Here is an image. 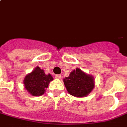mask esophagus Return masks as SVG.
Returning a JSON list of instances; mask_svg holds the SVG:
<instances>
[{
	"label": "esophagus",
	"mask_w": 127,
	"mask_h": 127,
	"mask_svg": "<svg viewBox=\"0 0 127 127\" xmlns=\"http://www.w3.org/2000/svg\"><path fill=\"white\" fill-rule=\"evenodd\" d=\"M61 77H62V76H61L60 74H56V76H55V78H57V79H60Z\"/></svg>",
	"instance_id": "34e87169"
}]
</instances>
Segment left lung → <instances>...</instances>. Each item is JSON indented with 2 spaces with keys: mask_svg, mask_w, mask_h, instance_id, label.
<instances>
[{
  "mask_svg": "<svg viewBox=\"0 0 127 127\" xmlns=\"http://www.w3.org/2000/svg\"><path fill=\"white\" fill-rule=\"evenodd\" d=\"M67 92L76 97H85L95 88V78L79 68L71 72L68 77L63 79Z\"/></svg>",
  "mask_w": 127,
  "mask_h": 127,
  "instance_id": "left-lung-1",
  "label": "left lung"
}]
</instances>
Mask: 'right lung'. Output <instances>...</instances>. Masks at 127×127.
Listing matches in <instances>:
<instances>
[{
	"instance_id": "1",
	"label": "right lung",
	"mask_w": 127,
	"mask_h": 127,
	"mask_svg": "<svg viewBox=\"0 0 127 127\" xmlns=\"http://www.w3.org/2000/svg\"><path fill=\"white\" fill-rule=\"evenodd\" d=\"M53 80L52 76L45 74L44 71L37 66L24 79L26 90L32 96H41L46 92L50 82Z\"/></svg>"
}]
</instances>
